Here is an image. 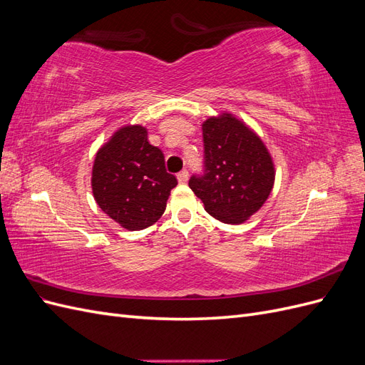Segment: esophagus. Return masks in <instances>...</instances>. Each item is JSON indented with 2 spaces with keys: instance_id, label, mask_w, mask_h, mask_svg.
<instances>
[{
  "instance_id": "1",
  "label": "esophagus",
  "mask_w": 365,
  "mask_h": 365,
  "mask_svg": "<svg viewBox=\"0 0 365 365\" xmlns=\"http://www.w3.org/2000/svg\"><path fill=\"white\" fill-rule=\"evenodd\" d=\"M176 178H178V181H180L181 184H184V182H187V180H189V172H187V170H181L178 175H176Z\"/></svg>"
}]
</instances>
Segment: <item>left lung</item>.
Wrapping results in <instances>:
<instances>
[{
    "mask_svg": "<svg viewBox=\"0 0 365 365\" xmlns=\"http://www.w3.org/2000/svg\"><path fill=\"white\" fill-rule=\"evenodd\" d=\"M204 173L189 187L208 215L225 224H242L260 210L274 185V163L256 132L233 114L202 123Z\"/></svg>",
    "mask_w": 365,
    "mask_h": 365,
    "instance_id": "left-lung-1",
    "label": "left lung"
}]
</instances>
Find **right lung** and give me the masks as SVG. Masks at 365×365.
<instances>
[{
	"mask_svg": "<svg viewBox=\"0 0 365 365\" xmlns=\"http://www.w3.org/2000/svg\"><path fill=\"white\" fill-rule=\"evenodd\" d=\"M178 184L164 168L163 152L140 125L120 128L98 149L91 187L97 205L121 227L137 231L155 224Z\"/></svg>",
	"mask_w": 365,
	"mask_h": 365,
	"instance_id": "add662e5",
	"label": "right lung"
}]
</instances>
